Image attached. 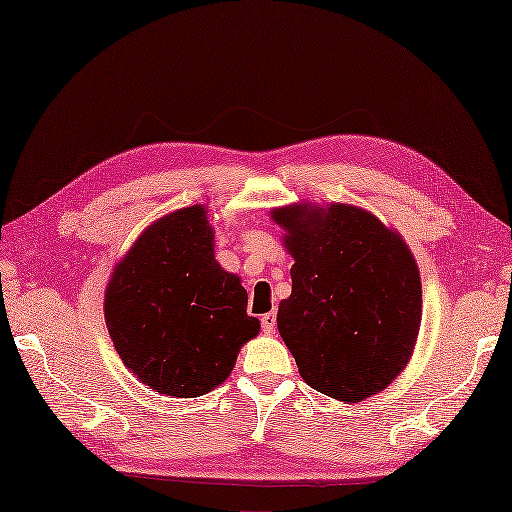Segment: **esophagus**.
I'll use <instances>...</instances> for the list:
<instances>
[{"mask_svg": "<svg viewBox=\"0 0 512 512\" xmlns=\"http://www.w3.org/2000/svg\"><path fill=\"white\" fill-rule=\"evenodd\" d=\"M274 324H277V316H274V313H264V316H261V329H264V333H272L274 331Z\"/></svg>", "mask_w": 512, "mask_h": 512, "instance_id": "1", "label": "esophagus"}]
</instances>
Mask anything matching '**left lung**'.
Wrapping results in <instances>:
<instances>
[{
    "instance_id": "obj_1",
    "label": "left lung",
    "mask_w": 512,
    "mask_h": 512,
    "mask_svg": "<svg viewBox=\"0 0 512 512\" xmlns=\"http://www.w3.org/2000/svg\"><path fill=\"white\" fill-rule=\"evenodd\" d=\"M270 214L294 257L277 326L300 376L346 404L383 391L409 363L422 322L411 248L355 205L294 203Z\"/></svg>"
}]
</instances>
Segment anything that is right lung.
Returning a JSON list of instances; mask_svg holds the SVG:
<instances>
[{
  "mask_svg": "<svg viewBox=\"0 0 512 512\" xmlns=\"http://www.w3.org/2000/svg\"><path fill=\"white\" fill-rule=\"evenodd\" d=\"M240 277L214 257L203 205L155 220L116 264L106 324L116 352L142 385L196 398L222 385L240 348L259 333Z\"/></svg>",
  "mask_w": 512,
  "mask_h": 512,
  "instance_id": "1",
  "label": "right lung"
}]
</instances>
